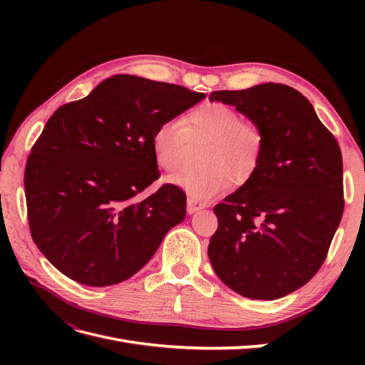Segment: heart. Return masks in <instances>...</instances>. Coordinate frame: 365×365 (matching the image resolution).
I'll return each instance as SVG.
<instances>
[{
  "label": "heart",
  "mask_w": 365,
  "mask_h": 365,
  "mask_svg": "<svg viewBox=\"0 0 365 365\" xmlns=\"http://www.w3.org/2000/svg\"><path fill=\"white\" fill-rule=\"evenodd\" d=\"M235 150H236V153H237V155H239V161L242 163V158H244V153H245V155H247V152H248V158H250V155H252V152H254V148H235Z\"/></svg>",
  "instance_id": "heart-1"
}]
</instances>
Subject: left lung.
Wrapping results in <instances>:
<instances>
[{
  "label": "left lung",
  "mask_w": 365,
  "mask_h": 365,
  "mask_svg": "<svg viewBox=\"0 0 365 365\" xmlns=\"http://www.w3.org/2000/svg\"><path fill=\"white\" fill-rule=\"evenodd\" d=\"M196 97L180 85L117 74L48 118L24 185L31 237L63 275L96 288L125 282L182 222L185 193L153 184L155 137Z\"/></svg>",
  "instance_id": "1"
}]
</instances>
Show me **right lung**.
I'll list each match as a JSON object with an SVG mask.
<instances>
[{"label": "right lung", "instance_id": "add662e5", "mask_svg": "<svg viewBox=\"0 0 365 365\" xmlns=\"http://www.w3.org/2000/svg\"><path fill=\"white\" fill-rule=\"evenodd\" d=\"M210 101L250 118L260 149L247 182L215 207L219 225L208 257L228 288L275 300L306 284L327 256L344 208L341 150L291 86L217 91Z\"/></svg>", "mask_w": 365, "mask_h": 365}]
</instances>
